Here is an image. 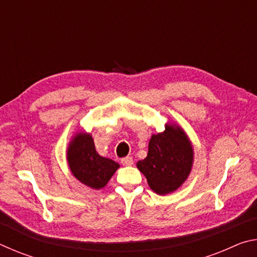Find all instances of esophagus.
Wrapping results in <instances>:
<instances>
[{"instance_id": "34e87169", "label": "esophagus", "mask_w": 257, "mask_h": 257, "mask_svg": "<svg viewBox=\"0 0 257 257\" xmlns=\"http://www.w3.org/2000/svg\"><path fill=\"white\" fill-rule=\"evenodd\" d=\"M121 163L125 165V167H132V165L134 164V160H133V158H130V156H127V158L121 160Z\"/></svg>"}]
</instances>
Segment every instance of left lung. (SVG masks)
Returning a JSON list of instances; mask_svg holds the SVG:
<instances>
[{"label": "left lung", "mask_w": 257, "mask_h": 257, "mask_svg": "<svg viewBox=\"0 0 257 257\" xmlns=\"http://www.w3.org/2000/svg\"><path fill=\"white\" fill-rule=\"evenodd\" d=\"M164 127L162 133L152 135L147 156L137 162L150 188L162 196L180 188L194 164V147L185 130L175 122Z\"/></svg>", "instance_id": "8db88e82"}]
</instances>
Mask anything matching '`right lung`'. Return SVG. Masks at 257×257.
<instances>
[{"label": "right lung", "mask_w": 257, "mask_h": 257, "mask_svg": "<svg viewBox=\"0 0 257 257\" xmlns=\"http://www.w3.org/2000/svg\"><path fill=\"white\" fill-rule=\"evenodd\" d=\"M67 161L72 176L96 190L104 188L120 167L119 163L97 153L92 135L86 132H77L72 136L68 144Z\"/></svg>", "instance_id": "add662e5"}]
</instances>
